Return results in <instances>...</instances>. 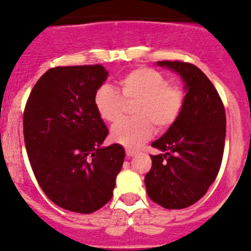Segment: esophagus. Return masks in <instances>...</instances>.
<instances>
[{
    "label": "esophagus",
    "instance_id": "1",
    "mask_svg": "<svg viewBox=\"0 0 251 251\" xmlns=\"http://www.w3.org/2000/svg\"><path fill=\"white\" fill-rule=\"evenodd\" d=\"M136 153L137 152L133 151V150H126V156H127V157H133Z\"/></svg>",
    "mask_w": 251,
    "mask_h": 251
}]
</instances>
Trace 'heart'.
<instances>
[{"instance_id": "1", "label": "heart", "mask_w": 251, "mask_h": 251, "mask_svg": "<svg viewBox=\"0 0 251 251\" xmlns=\"http://www.w3.org/2000/svg\"><path fill=\"white\" fill-rule=\"evenodd\" d=\"M120 94L110 85H102L94 95V105L104 121L115 124L123 119L126 105H133L136 119L119 123L112 127L111 137L125 147H137L153 133L167 130L177 121L184 105L181 86L168 84L163 74L150 68L131 70L120 80Z\"/></svg>"}]
</instances>
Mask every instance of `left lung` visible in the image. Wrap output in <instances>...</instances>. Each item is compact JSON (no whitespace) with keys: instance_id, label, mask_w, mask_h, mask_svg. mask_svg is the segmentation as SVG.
<instances>
[{"instance_id":"8db88e82","label":"left lung","mask_w":251,"mask_h":251,"mask_svg":"<svg viewBox=\"0 0 251 251\" xmlns=\"http://www.w3.org/2000/svg\"><path fill=\"white\" fill-rule=\"evenodd\" d=\"M157 65L181 76L186 97L177 121L152 142L162 153L151 156L145 186L154 203L166 209H182L198 202L217 178L226 142V110L200 68L170 60Z\"/></svg>"}]
</instances>
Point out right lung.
Wrapping results in <instances>:
<instances>
[{"mask_svg": "<svg viewBox=\"0 0 251 251\" xmlns=\"http://www.w3.org/2000/svg\"><path fill=\"white\" fill-rule=\"evenodd\" d=\"M107 75L102 65L51 68L25 104L23 135L32 170L49 200L70 212L104 207L125 158L121 145L101 146L109 131L94 95Z\"/></svg>", "mask_w": 251, "mask_h": 251, "instance_id": "1", "label": "right lung"}]
</instances>
